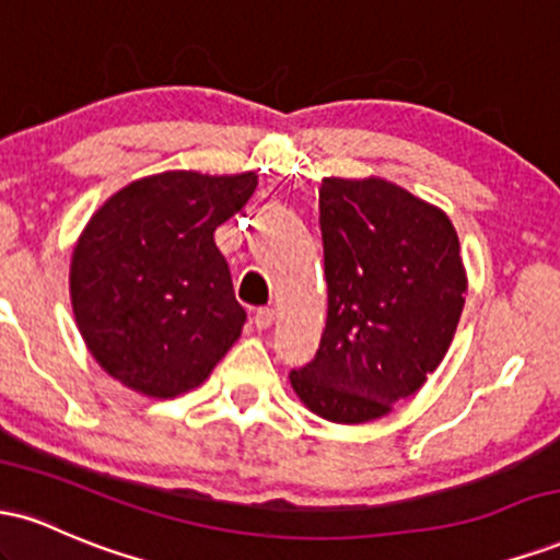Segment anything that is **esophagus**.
<instances>
[{
  "label": "esophagus",
  "instance_id": "esophagus-1",
  "mask_svg": "<svg viewBox=\"0 0 560 560\" xmlns=\"http://www.w3.org/2000/svg\"><path fill=\"white\" fill-rule=\"evenodd\" d=\"M273 318H276L273 307H258V311H255V316H253V324L258 326L260 331H266V329H271V326H273Z\"/></svg>",
  "mask_w": 560,
  "mask_h": 560
}]
</instances>
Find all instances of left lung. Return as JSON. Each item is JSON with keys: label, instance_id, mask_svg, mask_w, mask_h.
<instances>
[{"label": "left lung", "instance_id": "left-lung-1", "mask_svg": "<svg viewBox=\"0 0 560 560\" xmlns=\"http://www.w3.org/2000/svg\"><path fill=\"white\" fill-rule=\"evenodd\" d=\"M329 318L289 378L313 413L363 423L410 397L445 358L466 302L450 218L384 178L318 189Z\"/></svg>", "mask_w": 560, "mask_h": 560}]
</instances>
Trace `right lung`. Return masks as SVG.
Masks as SVG:
<instances>
[{
  "label": "right lung",
  "mask_w": 560,
  "mask_h": 560,
  "mask_svg": "<svg viewBox=\"0 0 560 560\" xmlns=\"http://www.w3.org/2000/svg\"><path fill=\"white\" fill-rule=\"evenodd\" d=\"M255 186V173H158L86 223L70 262L75 324L120 384L168 400L202 384L240 339L247 313L213 234Z\"/></svg>",
  "instance_id": "right-lung-1"
}]
</instances>
